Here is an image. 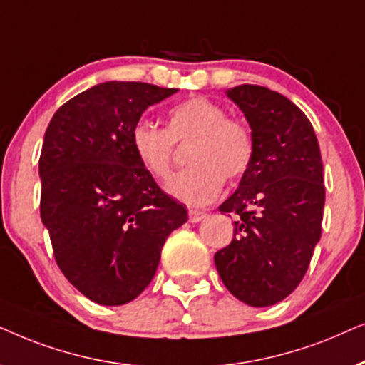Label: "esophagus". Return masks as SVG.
Listing matches in <instances>:
<instances>
[{
	"label": "esophagus",
	"mask_w": 365,
	"mask_h": 365,
	"mask_svg": "<svg viewBox=\"0 0 365 365\" xmlns=\"http://www.w3.org/2000/svg\"><path fill=\"white\" fill-rule=\"evenodd\" d=\"M205 217H207V213L202 212V210H190V212H188V220H190L192 223L202 222Z\"/></svg>",
	"instance_id": "1"
}]
</instances>
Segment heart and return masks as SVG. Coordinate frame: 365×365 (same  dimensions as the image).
<instances>
[{
	"label": "heart",
	"mask_w": 365,
	"mask_h": 365,
	"mask_svg": "<svg viewBox=\"0 0 365 365\" xmlns=\"http://www.w3.org/2000/svg\"><path fill=\"white\" fill-rule=\"evenodd\" d=\"M173 142H192L187 155L192 167L173 175L165 190L175 200L193 207L213 200L225 177L240 178L250 168L255 153L249 125L228 118L222 105L205 96L175 105L167 115V130L138 121L130 135L135 158L155 180L168 177Z\"/></svg>",
	"instance_id": "1"
}]
</instances>
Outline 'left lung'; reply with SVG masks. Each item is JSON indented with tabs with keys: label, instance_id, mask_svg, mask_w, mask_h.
I'll return each mask as SVG.
<instances>
[{
	"label": "left lung",
	"instance_id": "8db88e82",
	"mask_svg": "<svg viewBox=\"0 0 365 365\" xmlns=\"http://www.w3.org/2000/svg\"><path fill=\"white\" fill-rule=\"evenodd\" d=\"M254 135L240 185L218 210L233 215V239L215 267L232 295L269 307L297 289L320 240L324 167L312 125L287 96L259 85L228 88Z\"/></svg>",
	"mask_w": 365,
	"mask_h": 365
}]
</instances>
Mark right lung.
<instances>
[{
	"instance_id": "add662e5",
	"label": "right lung",
	"mask_w": 365,
	"mask_h": 365,
	"mask_svg": "<svg viewBox=\"0 0 365 365\" xmlns=\"http://www.w3.org/2000/svg\"><path fill=\"white\" fill-rule=\"evenodd\" d=\"M177 91L105 81L68 100L46 128L41 222L63 275L100 305L137 299L167 237L187 222L185 207L160 190L130 145L143 111Z\"/></svg>"
}]
</instances>
